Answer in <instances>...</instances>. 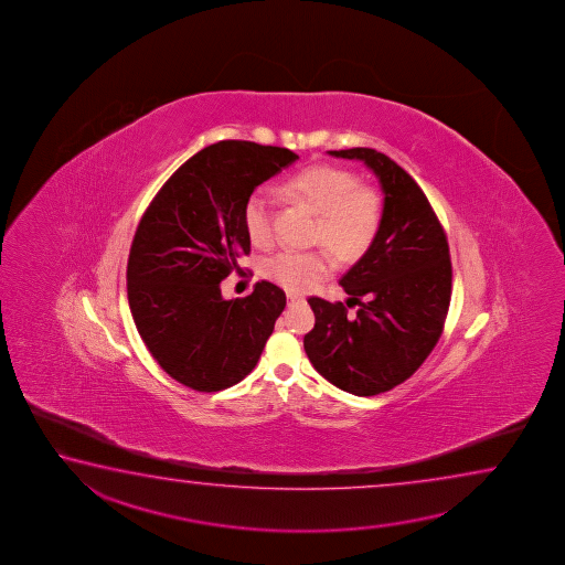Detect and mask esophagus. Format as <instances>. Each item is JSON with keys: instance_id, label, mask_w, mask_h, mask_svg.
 Segmentation results:
<instances>
[{"instance_id": "obj_1", "label": "esophagus", "mask_w": 565, "mask_h": 565, "mask_svg": "<svg viewBox=\"0 0 565 565\" xmlns=\"http://www.w3.org/2000/svg\"><path fill=\"white\" fill-rule=\"evenodd\" d=\"M288 305H295V302H302L305 298L300 297V295H295V292H288Z\"/></svg>"}]
</instances>
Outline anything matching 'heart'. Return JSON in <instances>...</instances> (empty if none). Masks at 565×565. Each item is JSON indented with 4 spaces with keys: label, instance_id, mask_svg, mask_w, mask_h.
Here are the masks:
<instances>
[{
    "label": "heart",
    "instance_id": "obj_1",
    "mask_svg": "<svg viewBox=\"0 0 565 565\" xmlns=\"http://www.w3.org/2000/svg\"><path fill=\"white\" fill-rule=\"evenodd\" d=\"M288 192L305 201L320 223L316 241L324 243L344 260L364 255L382 223V198L358 175L340 166L316 163L295 173ZM275 192L260 185L243 207V225L250 243L268 247L275 241ZM332 263L324 250H278L263 260V275L290 292H305L330 273Z\"/></svg>",
    "mask_w": 565,
    "mask_h": 565
}]
</instances>
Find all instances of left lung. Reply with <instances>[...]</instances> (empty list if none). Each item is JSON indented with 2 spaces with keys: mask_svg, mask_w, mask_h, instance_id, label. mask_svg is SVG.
<instances>
[{
  "mask_svg": "<svg viewBox=\"0 0 565 565\" xmlns=\"http://www.w3.org/2000/svg\"><path fill=\"white\" fill-rule=\"evenodd\" d=\"M328 153L375 173L382 223L364 257L340 278L345 303H358L359 312L308 298L316 322L305 350L332 385L370 397L409 380L439 342L452 282L449 243L422 188L392 158L372 148Z\"/></svg>",
  "mask_w": 565,
  "mask_h": 565,
  "instance_id": "left-lung-1",
  "label": "left lung"
}]
</instances>
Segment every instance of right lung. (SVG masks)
<instances>
[{
  "instance_id": "obj_1",
  "label": "right lung",
  "mask_w": 565,
  "mask_h": 565,
  "mask_svg": "<svg viewBox=\"0 0 565 565\" xmlns=\"http://www.w3.org/2000/svg\"><path fill=\"white\" fill-rule=\"evenodd\" d=\"M297 160L278 146L211 143L172 173L140 220L128 305L153 360L185 387L221 392L249 375L287 307L273 282L225 300L221 280L249 255L243 207L250 192Z\"/></svg>"
}]
</instances>
